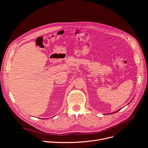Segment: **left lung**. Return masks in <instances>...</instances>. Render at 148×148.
Segmentation results:
<instances>
[{
	"label": "left lung",
	"mask_w": 148,
	"mask_h": 148,
	"mask_svg": "<svg viewBox=\"0 0 148 148\" xmlns=\"http://www.w3.org/2000/svg\"><path fill=\"white\" fill-rule=\"evenodd\" d=\"M118 111H116V112H114V113H115V112H118Z\"/></svg>",
	"instance_id": "8db88e82"
}]
</instances>
